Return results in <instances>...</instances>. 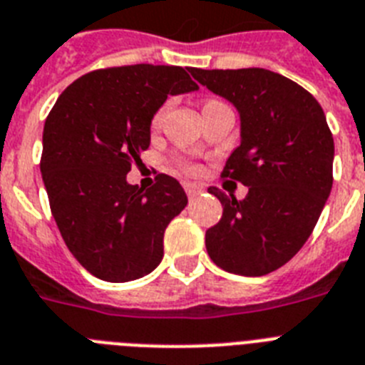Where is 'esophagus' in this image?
Listing matches in <instances>:
<instances>
[{"label": "esophagus", "instance_id": "34e87169", "mask_svg": "<svg viewBox=\"0 0 365 365\" xmlns=\"http://www.w3.org/2000/svg\"><path fill=\"white\" fill-rule=\"evenodd\" d=\"M183 189H185V192H187L189 198L198 197V195L202 192V187L200 185H197V183H183Z\"/></svg>", "mask_w": 365, "mask_h": 365}]
</instances>
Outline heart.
<instances>
[{"label":"heart","instance_id":"b5f03b06","mask_svg":"<svg viewBox=\"0 0 365 365\" xmlns=\"http://www.w3.org/2000/svg\"><path fill=\"white\" fill-rule=\"evenodd\" d=\"M163 113H165V107H163V109H159L158 115L154 116V124H159V120L163 118ZM185 170H189V173H192V167H185Z\"/></svg>","mask_w":365,"mask_h":365}]
</instances>
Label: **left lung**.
Instances as JSON below:
<instances>
[{
    "label": "left lung",
    "instance_id": "obj_1",
    "mask_svg": "<svg viewBox=\"0 0 365 365\" xmlns=\"http://www.w3.org/2000/svg\"><path fill=\"white\" fill-rule=\"evenodd\" d=\"M191 76L237 109L241 143L222 176L249 187L243 200L210 187L222 217L206 232L215 265L263 277L302 249L332 189L334 139L319 102L265 68L202 70Z\"/></svg>",
    "mask_w": 365,
    "mask_h": 365
}]
</instances>
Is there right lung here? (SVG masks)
Wrapping results in <instances>:
<instances>
[{
	"label": "right lung",
	"mask_w": 365,
	"mask_h": 365,
	"mask_svg": "<svg viewBox=\"0 0 365 365\" xmlns=\"http://www.w3.org/2000/svg\"><path fill=\"white\" fill-rule=\"evenodd\" d=\"M192 91L182 66L96 70L64 88L46 118L41 173L51 213L73 258L100 280H137L163 259L165 228L187 195L167 174L148 191L125 176L150 146L159 107Z\"/></svg>",
	"instance_id": "obj_1"
}]
</instances>
